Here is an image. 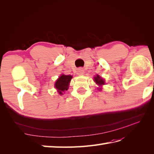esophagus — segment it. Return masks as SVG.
<instances>
[{
    "mask_svg": "<svg viewBox=\"0 0 154 154\" xmlns=\"http://www.w3.org/2000/svg\"><path fill=\"white\" fill-rule=\"evenodd\" d=\"M77 75H83L84 73V71H83L82 68H79L77 71Z\"/></svg>",
    "mask_w": 154,
    "mask_h": 154,
    "instance_id": "esophagus-1",
    "label": "esophagus"
}]
</instances>
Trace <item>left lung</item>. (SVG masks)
Segmentation results:
<instances>
[{
    "label": "left lung",
    "mask_w": 154,
    "mask_h": 154,
    "mask_svg": "<svg viewBox=\"0 0 154 154\" xmlns=\"http://www.w3.org/2000/svg\"><path fill=\"white\" fill-rule=\"evenodd\" d=\"M94 81H95V82L99 85V86L103 85L104 84V81L102 79V78L100 77L99 75H97V77H94Z\"/></svg>",
    "instance_id": "obj_1"
}]
</instances>
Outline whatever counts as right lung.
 I'll return each instance as SVG.
<instances>
[{
    "label": "right lung",
    "mask_w": 154,
    "mask_h": 154,
    "mask_svg": "<svg viewBox=\"0 0 154 154\" xmlns=\"http://www.w3.org/2000/svg\"><path fill=\"white\" fill-rule=\"evenodd\" d=\"M72 79L71 75H61L59 77L55 84V87L58 91V93L60 94H63L62 93L65 91H67L69 88V83L71 79Z\"/></svg>",
    "instance_id": "add662e5"
}]
</instances>
